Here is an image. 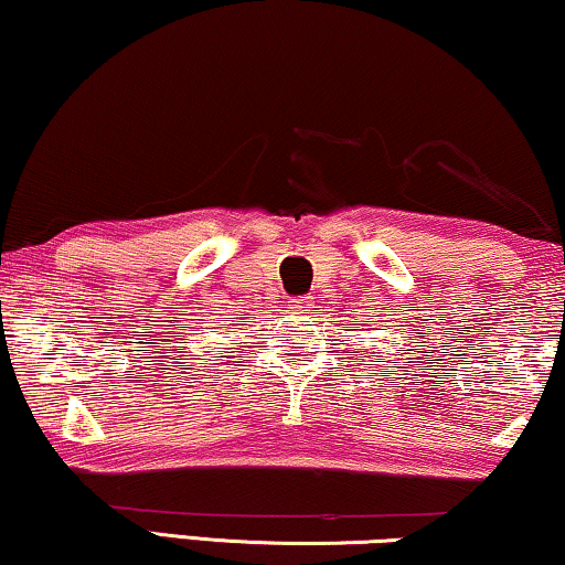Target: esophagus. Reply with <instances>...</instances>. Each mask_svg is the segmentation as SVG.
<instances>
[{"instance_id":"obj_1","label":"esophagus","mask_w":565,"mask_h":565,"mask_svg":"<svg viewBox=\"0 0 565 565\" xmlns=\"http://www.w3.org/2000/svg\"><path fill=\"white\" fill-rule=\"evenodd\" d=\"M310 308H313V298L310 296H300L292 300V310H296V313H306V310H310Z\"/></svg>"}]
</instances>
